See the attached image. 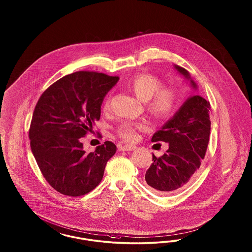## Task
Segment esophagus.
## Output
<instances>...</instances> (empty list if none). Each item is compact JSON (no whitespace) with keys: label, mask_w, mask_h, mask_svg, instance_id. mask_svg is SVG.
<instances>
[{"label":"esophagus","mask_w":252,"mask_h":252,"mask_svg":"<svg viewBox=\"0 0 252 252\" xmlns=\"http://www.w3.org/2000/svg\"><path fill=\"white\" fill-rule=\"evenodd\" d=\"M136 146L130 145V144H126L121 147V151H125V152H128V151H134L136 150Z\"/></svg>","instance_id":"obj_1"}]
</instances>
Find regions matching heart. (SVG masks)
<instances>
[{
	"mask_svg": "<svg viewBox=\"0 0 252 252\" xmlns=\"http://www.w3.org/2000/svg\"><path fill=\"white\" fill-rule=\"evenodd\" d=\"M162 82L159 77L148 73H141L133 76L127 85L128 89L137 99L147 102L150 112L158 117H167L176 110L177 93L173 88H161ZM109 108V100L104 103ZM139 123L123 122L117 128L120 137L126 140H133L137 136V130L142 128Z\"/></svg>",
	"mask_w": 252,
	"mask_h": 252,
	"instance_id": "1",
	"label": "heart"
}]
</instances>
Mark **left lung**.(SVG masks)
I'll list each match as a JSON object with an SVG mask.
<instances>
[{"label":"left lung","instance_id":"left-lung-1","mask_svg":"<svg viewBox=\"0 0 252 252\" xmlns=\"http://www.w3.org/2000/svg\"><path fill=\"white\" fill-rule=\"evenodd\" d=\"M176 71L189 82L193 90L198 85L189 71L174 64ZM210 102L199 95L186 99L174 116L152 137L153 142L169 145L166 153L157 158L147 170L146 183L160 194H166L189 183L204 159L211 132Z\"/></svg>","mask_w":252,"mask_h":252}]
</instances>
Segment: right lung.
<instances>
[{"label": "right lung", "instance_id": "right-lung-1", "mask_svg": "<svg viewBox=\"0 0 252 252\" xmlns=\"http://www.w3.org/2000/svg\"><path fill=\"white\" fill-rule=\"evenodd\" d=\"M118 80L79 71L57 80L38 99L29 134L31 151L47 182L61 194L78 197L94 189L115 155L111 141L87 153L80 138L99 121L103 99Z\"/></svg>", "mask_w": 252, "mask_h": 252}]
</instances>
